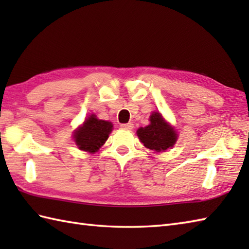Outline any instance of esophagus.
<instances>
[{
    "label": "esophagus",
    "instance_id": "obj_1",
    "mask_svg": "<svg viewBox=\"0 0 249 249\" xmlns=\"http://www.w3.org/2000/svg\"><path fill=\"white\" fill-rule=\"evenodd\" d=\"M121 127L126 130H130L134 128V124L133 123H126V124H121Z\"/></svg>",
    "mask_w": 249,
    "mask_h": 249
}]
</instances>
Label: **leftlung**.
I'll use <instances>...</instances> for the list:
<instances>
[{
    "mask_svg": "<svg viewBox=\"0 0 249 249\" xmlns=\"http://www.w3.org/2000/svg\"><path fill=\"white\" fill-rule=\"evenodd\" d=\"M151 123L137 130L139 140L147 149L155 152H165L174 145L178 134L172 126L167 123L160 112H153L150 116Z\"/></svg>",
    "mask_w": 249,
    "mask_h": 249,
    "instance_id": "obj_1",
    "label": "left lung"
}]
</instances>
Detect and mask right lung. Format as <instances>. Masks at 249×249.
I'll return each instance as SVG.
<instances>
[{"label":"right lung","mask_w":249,"mask_h":249,"mask_svg":"<svg viewBox=\"0 0 249 249\" xmlns=\"http://www.w3.org/2000/svg\"><path fill=\"white\" fill-rule=\"evenodd\" d=\"M112 128L113 125L111 122L99 120L95 114H91L80 127L75 130L73 140L79 150L95 153L107 141Z\"/></svg>","instance_id":"add662e5"}]
</instances>
